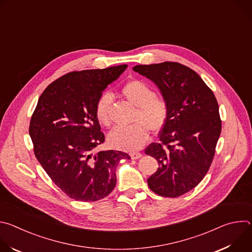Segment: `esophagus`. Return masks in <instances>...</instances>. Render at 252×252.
I'll return each instance as SVG.
<instances>
[{
  "label": "esophagus",
  "instance_id": "esophagus-1",
  "mask_svg": "<svg viewBox=\"0 0 252 252\" xmlns=\"http://www.w3.org/2000/svg\"><path fill=\"white\" fill-rule=\"evenodd\" d=\"M129 156H130L131 159H138V158H141V154L140 153H131Z\"/></svg>",
  "mask_w": 252,
  "mask_h": 252
}]
</instances>
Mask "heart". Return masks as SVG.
<instances>
[{"label":"heart","mask_w":252,"mask_h":252,"mask_svg":"<svg viewBox=\"0 0 252 252\" xmlns=\"http://www.w3.org/2000/svg\"><path fill=\"white\" fill-rule=\"evenodd\" d=\"M125 97L137 106L132 126H117L109 134L110 145L116 149L134 152L141 149L150 136V128L159 131L168 119V105L163 98L157 97L155 91L146 83L138 80L127 82L122 88ZM113 95L103 93L95 104V117L104 126L111 123V104Z\"/></svg>","instance_id":"heart-1"}]
</instances>
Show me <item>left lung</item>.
Segmentation results:
<instances>
[{"label": "left lung", "instance_id": "obj_1", "mask_svg": "<svg viewBox=\"0 0 252 252\" xmlns=\"http://www.w3.org/2000/svg\"><path fill=\"white\" fill-rule=\"evenodd\" d=\"M132 69L158 88L168 105V119L146 154L159 167L149 177L160 196L177 197L194 189L212 162L221 132L219 103L212 91L191 68L178 63L137 64Z\"/></svg>", "mask_w": 252, "mask_h": 252}]
</instances>
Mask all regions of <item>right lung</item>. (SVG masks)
<instances>
[{"mask_svg": "<svg viewBox=\"0 0 252 252\" xmlns=\"http://www.w3.org/2000/svg\"><path fill=\"white\" fill-rule=\"evenodd\" d=\"M126 64L71 71L41 94L30 123L33 153L52 181L67 196L96 201L116 187V169L129 156L94 149L104 141L95 104Z\"/></svg>", "mask_w": 252, "mask_h": 252, "instance_id": "obj_1", "label": "right lung"}]
</instances>
